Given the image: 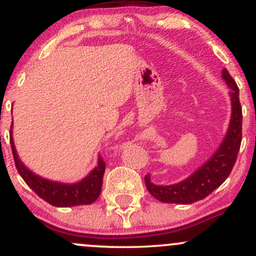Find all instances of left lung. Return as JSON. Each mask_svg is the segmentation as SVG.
<instances>
[{
	"instance_id": "obj_1",
	"label": "left lung",
	"mask_w": 256,
	"mask_h": 256,
	"mask_svg": "<svg viewBox=\"0 0 256 256\" xmlns=\"http://www.w3.org/2000/svg\"><path fill=\"white\" fill-rule=\"evenodd\" d=\"M222 77L230 88L231 120L228 134L213 156L196 170L190 177L173 185H156L150 180V174L144 177L146 186L155 198L165 204H190L207 198L230 176L236 162L242 140V107L240 102V89L226 68Z\"/></svg>"
}]
</instances>
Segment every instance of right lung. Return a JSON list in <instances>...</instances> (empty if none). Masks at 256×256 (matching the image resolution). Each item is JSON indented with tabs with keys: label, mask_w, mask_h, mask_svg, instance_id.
Listing matches in <instances>:
<instances>
[{
	"label": "right lung",
	"mask_w": 256,
	"mask_h": 256,
	"mask_svg": "<svg viewBox=\"0 0 256 256\" xmlns=\"http://www.w3.org/2000/svg\"><path fill=\"white\" fill-rule=\"evenodd\" d=\"M10 140L18 172L24 179L25 183L44 201H46L52 206H55V207H72V206L90 204L98 200L100 194H101L102 179H104L106 170V162L101 155H98V166L83 180L74 184H64L38 177L30 170L26 168L16 154L13 136H12V128L10 132Z\"/></svg>",
	"instance_id": "1"
}]
</instances>
